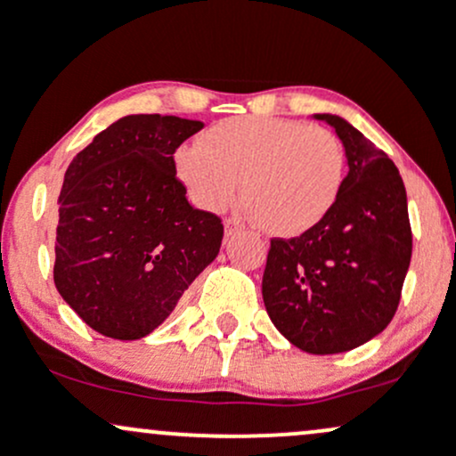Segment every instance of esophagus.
Wrapping results in <instances>:
<instances>
[{"label": "esophagus", "instance_id": "1", "mask_svg": "<svg viewBox=\"0 0 456 456\" xmlns=\"http://www.w3.org/2000/svg\"><path fill=\"white\" fill-rule=\"evenodd\" d=\"M240 232V224L235 221H224V238H232Z\"/></svg>", "mask_w": 456, "mask_h": 456}]
</instances>
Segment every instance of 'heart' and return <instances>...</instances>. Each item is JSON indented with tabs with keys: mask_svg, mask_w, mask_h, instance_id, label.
Wrapping results in <instances>:
<instances>
[{
	"mask_svg": "<svg viewBox=\"0 0 456 456\" xmlns=\"http://www.w3.org/2000/svg\"><path fill=\"white\" fill-rule=\"evenodd\" d=\"M175 175L206 212L232 206L242 180L246 216L268 233L294 238L317 227L337 203L345 151L328 128L244 115L216 122L201 143L182 145Z\"/></svg>",
	"mask_w": 456,
	"mask_h": 456,
	"instance_id": "b5f03b06",
	"label": "heart"
}]
</instances>
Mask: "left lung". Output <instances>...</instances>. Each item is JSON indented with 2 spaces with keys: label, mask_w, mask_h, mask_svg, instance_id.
Instances as JSON below:
<instances>
[{
  "label": "left lung",
  "mask_w": 456,
  "mask_h": 456,
  "mask_svg": "<svg viewBox=\"0 0 456 456\" xmlns=\"http://www.w3.org/2000/svg\"><path fill=\"white\" fill-rule=\"evenodd\" d=\"M313 118L341 139L347 175L317 227L272 240L261 294L287 341L328 355L360 347L392 322L411 261V229L395 162L347 119Z\"/></svg>",
  "instance_id": "1"
}]
</instances>
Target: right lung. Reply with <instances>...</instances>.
Wrapping results in <instances>:
<instances>
[{
    "mask_svg": "<svg viewBox=\"0 0 456 456\" xmlns=\"http://www.w3.org/2000/svg\"><path fill=\"white\" fill-rule=\"evenodd\" d=\"M201 128L175 115H126L68 165L53 279L104 337L154 332L221 250V218L195 210L175 177L174 151Z\"/></svg>",
    "mask_w": 456,
    "mask_h": 456,
    "instance_id": "1",
    "label": "right lung"
}]
</instances>
